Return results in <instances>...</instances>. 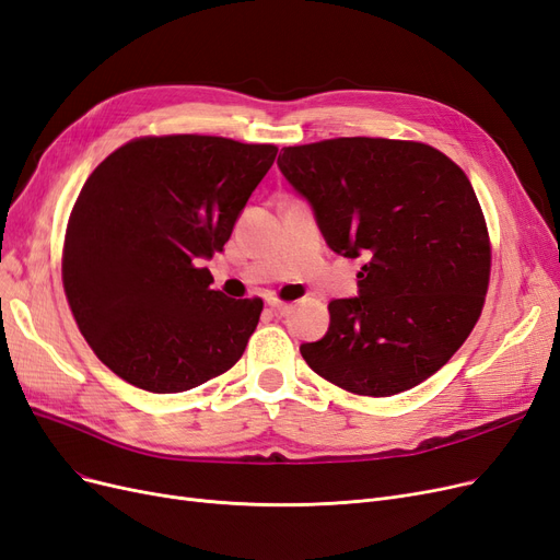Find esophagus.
Masks as SVG:
<instances>
[{
    "label": "esophagus",
    "instance_id": "obj_1",
    "mask_svg": "<svg viewBox=\"0 0 560 560\" xmlns=\"http://www.w3.org/2000/svg\"><path fill=\"white\" fill-rule=\"evenodd\" d=\"M268 307H271L273 315L284 317V315L289 313V307H292V303H282V301H278V299H268Z\"/></svg>",
    "mask_w": 560,
    "mask_h": 560
}]
</instances>
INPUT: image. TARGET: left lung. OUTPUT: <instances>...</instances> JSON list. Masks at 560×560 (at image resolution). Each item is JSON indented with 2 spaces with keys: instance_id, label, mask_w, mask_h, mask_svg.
<instances>
[{
  "instance_id": "left-lung-1",
  "label": "left lung",
  "mask_w": 560,
  "mask_h": 560,
  "mask_svg": "<svg viewBox=\"0 0 560 560\" xmlns=\"http://www.w3.org/2000/svg\"><path fill=\"white\" fill-rule=\"evenodd\" d=\"M280 155L326 245L363 259L359 296L329 303V331L301 345L305 363L361 396L417 387L466 342L487 296L489 234L466 173L431 145L389 139Z\"/></svg>"
}]
</instances>
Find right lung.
I'll return each mask as SVG.
<instances>
[{
	"mask_svg": "<svg viewBox=\"0 0 560 560\" xmlns=\"http://www.w3.org/2000/svg\"><path fill=\"white\" fill-rule=\"evenodd\" d=\"M276 145L222 137L129 141L71 210L62 280L94 354L143 392L195 389L234 365L261 299H229L201 268L222 253Z\"/></svg>",
	"mask_w": 560,
	"mask_h": 560,
	"instance_id": "add662e5",
	"label": "right lung"
}]
</instances>
